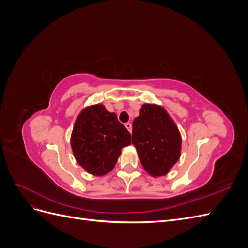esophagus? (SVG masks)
<instances>
[{
	"label": "esophagus",
	"instance_id": "1",
	"mask_svg": "<svg viewBox=\"0 0 248 248\" xmlns=\"http://www.w3.org/2000/svg\"><path fill=\"white\" fill-rule=\"evenodd\" d=\"M125 127H126L127 129L129 130V132H131V131H132V124H131V123H129V122H128V123H126V124H125Z\"/></svg>",
	"mask_w": 248,
	"mask_h": 248
}]
</instances>
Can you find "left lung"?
<instances>
[{"label": "left lung", "mask_w": 248, "mask_h": 248, "mask_svg": "<svg viewBox=\"0 0 248 248\" xmlns=\"http://www.w3.org/2000/svg\"><path fill=\"white\" fill-rule=\"evenodd\" d=\"M132 144L144 169L151 176L160 177L178 161L181 136L164 108L144 104L132 123Z\"/></svg>", "instance_id": "obj_1"}]
</instances>
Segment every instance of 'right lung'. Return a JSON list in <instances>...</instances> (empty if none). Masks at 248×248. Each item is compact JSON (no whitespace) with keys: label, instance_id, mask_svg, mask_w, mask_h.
Returning <instances> with one entry per match:
<instances>
[{"label":"right lung","instance_id":"add662e5","mask_svg":"<svg viewBox=\"0 0 248 248\" xmlns=\"http://www.w3.org/2000/svg\"><path fill=\"white\" fill-rule=\"evenodd\" d=\"M131 144V136L114 112L102 104L89 107L78 117L71 136V147L79 166L95 176L114 169L123 147Z\"/></svg>","mask_w":248,"mask_h":248}]
</instances>
